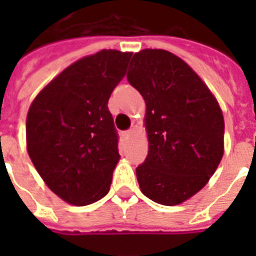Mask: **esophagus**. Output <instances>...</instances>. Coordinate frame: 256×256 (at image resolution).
I'll list each match as a JSON object with an SVG mask.
<instances>
[{
    "label": "esophagus",
    "mask_w": 256,
    "mask_h": 256,
    "mask_svg": "<svg viewBox=\"0 0 256 256\" xmlns=\"http://www.w3.org/2000/svg\"><path fill=\"white\" fill-rule=\"evenodd\" d=\"M132 128H130V130H126V132H124V138H126V140H128V138L132 136Z\"/></svg>",
    "instance_id": "esophagus-1"
}]
</instances>
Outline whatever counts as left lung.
Segmentation results:
<instances>
[{
  "instance_id": "obj_1",
  "label": "left lung",
  "mask_w": 256,
  "mask_h": 256,
  "mask_svg": "<svg viewBox=\"0 0 256 256\" xmlns=\"http://www.w3.org/2000/svg\"><path fill=\"white\" fill-rule=\"evenodd\" d=\"M130 66L128 81L146 102L148 136L136 179L148 199L175 206L196 194L222 160V110L194 70L170 52L144 49Z\"/></svg>"
}]
</instances>
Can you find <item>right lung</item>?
I'll list each match as a JSON object with an SVG mask.
<instances>
[{
  "label": "right lung",
  "instance_id": "right-lung-1",
  "mask_svg": "<svg viewBox=\"0 0 256 256\" xmlns=\"http://www.w3.org/2000/svg\"><path fill=\"white\" fill-rule=\"evenodd\" d=\"M132 53L100 50L66 68L42 90L26 120L28 152L50 190L86 206L110 190L120 160L108 98Z\"/></svg>",
  "mask_w": 256,
  "mask_h": 256
}]
</instances>
